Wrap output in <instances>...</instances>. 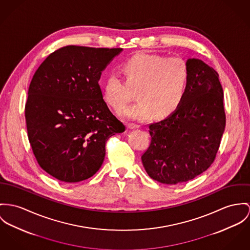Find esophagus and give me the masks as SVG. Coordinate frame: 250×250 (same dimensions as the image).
I'll return each instance as SVG.
<instances>
[{"label":"esophagus","instance_id":"esophagus-1","mask_svg":"<svg viewBox=\"0 0 250 250\" xmlns=\"http://www.w3.org/2000/svg\"><path fill=\"white\" fill-rule=\"evenodd\" d=\"M139 127H140V125H134V124H128V125H127V128H128V129H137V128H139Z\"/></svg>","mask_w":250,"mask_h":250}]
</instances>
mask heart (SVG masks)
<instances>
[{
    "instance_id": "heart-1",
    "label": "heart",
    "mask_w": 250,
    "mask_h": 250,
    "mask_svg": "<svg viewBox=\"0 0 250 250\" xmlns=\"http://www.w3.org/2000/svg\"><path fill=\"white\" fill-rule=\"evenodd\" d=\"M121 69L125 82L116 74L108 75L103 86L105 103L122 109L136 90L138 101L125 107L121 115L144 121L154 113L157 118L171 114L181 104L189 82L187 62L179 57L138 53L125 61Z\"/></svg>"
}]
</instances>
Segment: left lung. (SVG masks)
<instances>
[{
  "mask_svg": "<svg viewBox=\"0 0 250 250\" xmlns=\"http://www.w3.org/2000/svg\"><path fill=\"white\" fill-rule=\"evenodd\" d=\"M189 82L181 104L149 125L151 144L142 156L155 181L176 185L190 181L214 162L226 127L224 92L218 73L199 59H188Z\"/></svg>",
  "mask_w": 250,
  "mask_h": 250,
  "instance_id": "left-lung-1",
  "label": "left lung"
}]
</instances>
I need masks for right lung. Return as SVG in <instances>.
Returning a JSON list of instances; mask_svg holds the SVG:
<instances>
[{
  "mask_svg": "<svg viewBox=\"0 0 250 250\" xmlns=\"http://www.w3.org/2000/svg\"><path fill=\"white\" fill-rule=\"evenodd\" d=\"M122 51L64 46L32 78L25 104L28 140L40 167L61 182L93 176L104 162L106 141L125 130L99 85L102 72Z\"/></svg>",
  "mask_w": 250,
  "mask_h": 250,
  "instance_id": "add662e5",
  "label": "right lung"
}]
</instances>
